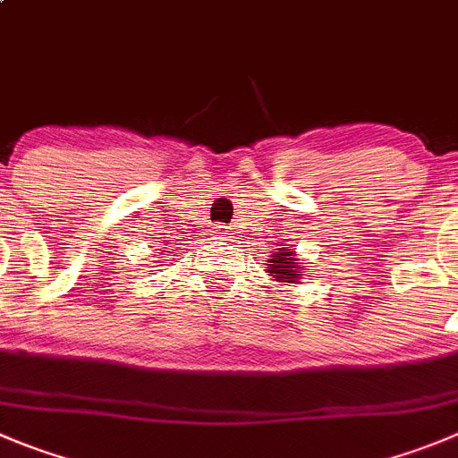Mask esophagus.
Listing matches in <instances>:
<instances>
[{"label": "esophagus", "mask_w": 458, "mask_h": 458, "mask_svg": "<svg viewBox=\"0 0 458 458\" xmlns=\"http://www.w3.org/2000/svg\"><path fill=\"white\" fill-rule=\"evenodd\" d=\"M230 234H233V233H228V230H221V233H216V237H219V239H228Z\"/></svg>", "instance_id": "obj_1"}]
</instances>
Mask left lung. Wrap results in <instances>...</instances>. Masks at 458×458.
Wrapping results in <instances>:
<instances>
[{"mask_svg": "<svg viewBox=\"0 0 458 458\" xmlns=\"http://www.w3.org/2000/svg\"><path fill=\"white\" fill-rule=\"evenodd\" d=\"M268 273H273V276L282 282H296V277H301L298 262L292 258V253H287V250L271 255V259H268Z\"/></svg>", "mask_w": 458, "mask_h": 458, "instance_id": "1", "label": "left lung"}]
</instances>
